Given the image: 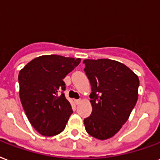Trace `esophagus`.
<instances>
[{
	"mask_svg": "<svg viewBox=\"0 0 160 160\" xmlns=\"http://www.w3.org/2000/svg\"><path fill=\"white\" fill-rule=\"evenodd\" d=\"M80 102H81V99H77V100H75V103L76 105L80 104Z\"/></svg>",
	"mask_w": 160,
	"mask_h": 160,
	"instance_id": "1",
	"label": "esophagus"
}]
</instances>
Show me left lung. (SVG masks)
<instances>
[{
	"instance_id": "8db88e82",
	"label": "left lung",
	"mask_w": 160,
	"mask_h": 160,
	"mask_svg": "<svg viewBox=\"0 0 160 160\" xmlns=\"http://www.w3.org/2000/svg\"><path fill=\"white\" fill-rule=\"evenodd\" d=\"M83 64L92 91V112L84 119L85 130L97 139H107L128 119L138 101L139 80L128 67L118 61L85 59Z\"/></svg>"
}]
</instances>
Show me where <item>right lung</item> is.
<instances>
[{
  "label": "right lung",
  "instance_id": "right-lung-1",
  "mask_svg": "<svg viewBox=\"0 0 160 160\" xmlns=\"http://www.w3.org/2000/svg\"><path fill=\"white\" fill-rule=\"evenodd\" d=\"M80 58L43 55L34 58L18 75L20 99L30 123L43 136H54L65 128L73 113L64 91L63 79Z\"/></svg>",
  "mask_w": 160,
  "mask_h": 160
}]
</instances>
